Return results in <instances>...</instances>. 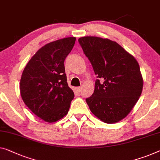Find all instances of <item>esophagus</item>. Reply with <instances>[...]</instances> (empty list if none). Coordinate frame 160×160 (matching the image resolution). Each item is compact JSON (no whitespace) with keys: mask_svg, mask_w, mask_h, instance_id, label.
<instances>
[{"mask_svg":"<svg viewBox=\"0 0 160 160\" xmlns=\"http://www.w3.org/2000/svg\"><path fill=\"white\" fill-rule=\"evenodd\" d=\"M81 90H82V88L81 87H78V88H76V90H77V92H81Z\"/></svg>","mask_w":160,"mask_h":160,"instance_id":"34e87169","label":"esophagus"}]
</instances>
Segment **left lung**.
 Returning <instances> with one entry per match:
<instances>
[{
    "label": "left lung",
    "mask_w": 160,
    "mask_h": 160,
    "mask_svg": "<svg viewBox=\"0 0 160 160\" xmlns=\"http://www.w3.org/2000/svg\"><path fill=\"white\" fill-rule=\"evenodd\" d=\"M78 42L98 78L94 92L85 99L90 110L105 123L122 120L142 94L143 79L137 61L110 39L84 37Z\"/></svg>",
    "instance_id": "left-lung-1"
}]
</instances>
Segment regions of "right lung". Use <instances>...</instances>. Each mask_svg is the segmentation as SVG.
I'll return each mask as SVG.
<instances>
[{"label":"right lung","instance_id":"add662e5","mask_svg":"<svg viewBox=\"0 0 160 160\" xmlns=\"http://www.w3.org/2000/svg\"><path fill=\"white\" fill-rule=\"evenodd\" d=\"M75 40L68 37L44 45L32 57L21 75L23 102L47 122H55L66 116L75 96L67 82L64 62Z\"/></svg>","mask_w":160,"mask_h":160}]
</instances>
